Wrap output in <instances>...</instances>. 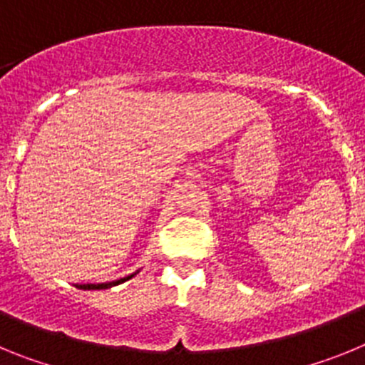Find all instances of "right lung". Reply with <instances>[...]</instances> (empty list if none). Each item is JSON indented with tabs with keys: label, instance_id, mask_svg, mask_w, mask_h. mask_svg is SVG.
I'll list each match as a JSON object with an SVG mask.
<instances>
[{
	"label": "right lung",
	"instance_id": "obj_1",
	"mask_svg": "<svg viewBox=\"0 0 365 365\" xmlns=\"http://www.w3.org/2000/svg\"><path fill=\"white\" fill-rule=\"evenodd\" d=\"M133 276H135V274H131V276H128V278L117 279V282H111V283H98V285H91V283H87V285H80V289H83V291H100V289H108V287H113V285H118V283L128 282V279H131Z\"/></svg>",
	"mask_w": 365,
	"mask_h": 365
}]
</instances>
